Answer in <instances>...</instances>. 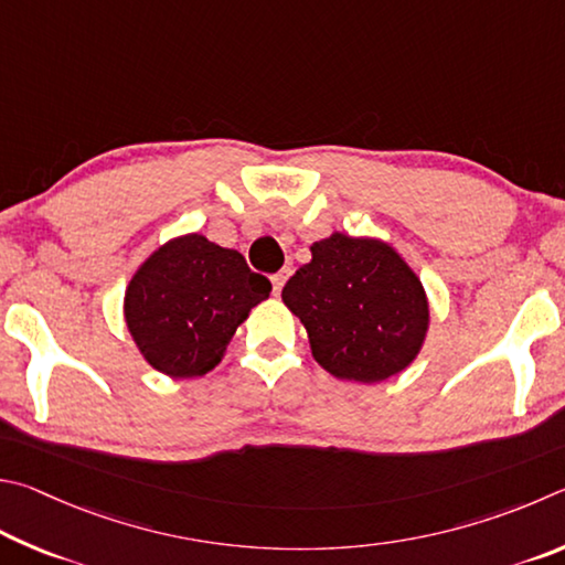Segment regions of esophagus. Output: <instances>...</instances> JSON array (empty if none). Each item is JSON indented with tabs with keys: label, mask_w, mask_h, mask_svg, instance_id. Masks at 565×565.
I'll return each instance as SVG.
<instances>
[{
	"label": "esophagus",
	"mask_w": 565,
	"mask_h": 565,
	"mask_svg": "<svg viewBox=\"0 0 565 565\" xmlns=\"http://www.w3.org/2000/svg\"><path fill=\"white\" fill-rule=\"evenodd\" d=\"M292 275V270H290V267H282V270L280 273H275L273 275V292L275 295H280V290H282V285L285 282H288V277Z\"/></svg>",
	"instance_id": "1"
}]
</instances>
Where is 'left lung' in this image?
I'll return each mask as SVG.
<instances>
[{"mask_svg":"<svg viewBox=\"0 0 565 565\" xmlns=\"http://www.w3.org/2000/svg\"><path fill=\"white\" fill-rule=\"evenodd\" d=\"M312 260L282 288L308 330L315 362L332 377L374 384L419 358L431 308L412 265L380 237L334 231L310 245Z\"/></svg>","mask_w":565,"mask_h":565,"instance_id":"1","label":"left lung"}]
</instances>
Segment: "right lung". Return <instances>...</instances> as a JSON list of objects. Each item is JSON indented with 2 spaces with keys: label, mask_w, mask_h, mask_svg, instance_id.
I'll list each match as a JSON object with an SVG mask.
<instances>
[{
  "label": "right lung",
  "mask_w": 565,
  "mask_h": 565,
  "mask_svg": "<svg viewBox=\"0 0 565 565\" xmlns=\"http://www.w3.org/2000/svg\"><path fill=\"white\" fill-rule=\"evenodd\" d=\"M270 290L233 247L185 233L138 265L126 285L124 320L156 372L193 380L221 364L235 330Z\"/></svg>",
  "instance_id": "obj_1"
}]
</instances>
